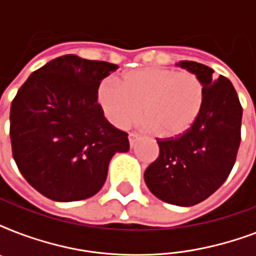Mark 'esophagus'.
Segmentation results:
<instances>
[{"instance_id":"obj_1","label":"esophagus","mask_w":256,"mask_h":256,"mask_svg":"<svg viewBox=\"0 0 256 256\" xmlns=\"http://www.w3.org/2000/svg\"><path fill=\"white\" fill-rule=\"evenodd\" d=\"M138 134H136V132H130V134H128V142H130V144H132V146H134V144H136V140H138Z\"/></svg>"}]
</instances>
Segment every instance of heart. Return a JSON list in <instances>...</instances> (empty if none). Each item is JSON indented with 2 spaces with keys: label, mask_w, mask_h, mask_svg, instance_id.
I'll use <instances>...</instances> for the list:
<instances>
[{
  "label": "heart",
  "mask_w": 256,
  "mask_h": 256,
  "mask_svg": "<svg viewBox=\"0 0 256 256\" xmlns=\"http://www.w3.org/2000/svg\"><path fill=\"white\" fill-rule=\"evenodd\" d=\"M96 98L104 116L116 128H128L140 116L156 136L168 138L187 132L202 112L206 88L192 72L142 68L102 80Z\"/></svg>",
  "instance_id": "heart-1"
}]
</instances>
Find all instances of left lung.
Masks as SVG:
<instances>
[{
  "label": "left lung",
  "mask_w": 256,
  "mask_h": 256,
  "mask_svg": "<svg viewBox=\"0 0 256 256\" xmlns=\"http://www.w3.org/2000/svg\"><path fill=\"white\" fill-rule=\"evenodd\" d=\"M200 77L204 104L187 132L156 140L160 156L144 171V182L160 200L194 206L218 190L234 168L242 126V104L226 77L194 61L178 64Z\"/></svg>",
  "instance_id": "obj_1"
}]
</instances>
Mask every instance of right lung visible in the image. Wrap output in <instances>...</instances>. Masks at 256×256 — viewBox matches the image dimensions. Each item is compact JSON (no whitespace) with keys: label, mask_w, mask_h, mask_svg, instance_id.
Wrapping results in <instances>:
<instances>
[{"label":"right lung","mask_w":256,"mask_h":256,"mask_svg":"<svg viewBox=\"0 0 256 256\" xmlns=\"http://www.w3.org/2000/svg\"><path fill=\"white\" fill-rule=\"evenodd\" d=\"M116 69L66 54L33 72L14 96L13 158L46 198L73 202L96 195L112 156L128 152V134L104 118L96 98L100 81Z\"/></svg>","instance_id":"1"}]
</instances>
